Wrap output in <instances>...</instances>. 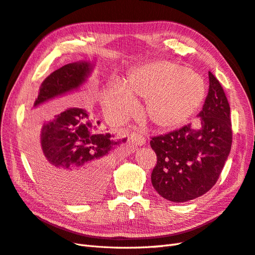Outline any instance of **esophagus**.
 I'll use <instances>...</instances> for the list:
<instances>
[{
  "label": "esophagus",
  "mask_w": 255,
  "mask_h": 255,
  "mask_svg": "<svg viewBox=\"0 0 255 255\" xmlns=\"http://www.w3.org/2000/svg\"><path fill=\"white\" fill-rule=\"evenodd\" d=\"M145 143L144 140V136L136 133V132H132L130 134V138H129V144H131L133 146H141Z\"/></svg>",
  "instance_id": "34e87169"
}]
</instances>
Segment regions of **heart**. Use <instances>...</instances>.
Listing matches in <instances>:
<instances>
[{
    "label": "heart",
    "mask_w": 255,
    "mask_h": 255,
    "mask_svg": "<svg viewBox=\"0 0 255 255\" xmlns=\"http://www.w3.org/2000/svg\"><path fill=\"white\" fill-rule=\"evenodd\" d=\"M206 88L194 71L174 62L157 60L131 70L119 85L109 86L104 107L119 120L134 111V102L145 101L143 115L158 131H174L190 121L204 102Z\"/></svg>",
    "instance_id": "1"
}]
</instances>
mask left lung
<instances>
[{
  "label": "left lung",
  "instance_id": "obj_1",
  "mask_svg": "<svg viewBox=\"0 0 255 255\" xmlns=\"http://www.w3.org/2000/svg\"><path fill=\"white\" fill-rule=\"evenodd\" d=\"M230 114L224 90L209 72V91L197 115L199 128L188 124L149 142L157 156L151 180L161 197L185 202L204 195L217 183L232 147Z\"/></svg>",
  "mask_w": 255,
  "mask_h": 255
}]
</instances>
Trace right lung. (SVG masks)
Listing matches in <instances>:
<instances>
[{
  "mask_svg": "<svg viewBox=\"0 0 255 255\" xmlns=\"http://www.w3.org/2000/svg\"><path fill=\"white\" fill-rule=\"evenodd\" d=\"M93 71L89 61L63 65L42 83L33 108L80 89ZM100 122L89 119L86 110L67 109L45 123L32 162L48 191L71 201H85L100 196L114 165L113 152L127 138L99 131Z\"/></svg>",
  "mask_w": 255,
  "mask_h": 255,
  "instance_id": "1",
  "label": "right lung"
}]
</instances>
